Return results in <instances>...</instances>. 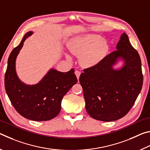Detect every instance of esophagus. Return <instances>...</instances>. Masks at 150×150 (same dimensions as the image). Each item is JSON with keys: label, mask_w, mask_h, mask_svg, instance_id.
<instances>
[{"label": "esophagus", "mask_w": 150, "mask_h": 150, "mask_svg": "<svg viewBox=\"0 0 150 150\" xmlns=\"http://www.w3.org/2000/svg\"><path fill=\"white\" fill-rule=\"evenodd\" d=\"M75 73L76 75V77H77V79L79 80V77H80V75H81V72L79 71L76 70L75 71Z\"/></svg>", "instance_id": "esophagus-1"}]
</instances>
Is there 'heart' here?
Listing matches in <instances>:
<instances>
[{
	"instance_id": "b5f03b06",
	"label": "heart",
	"mask_w": 150,
	"mask_h": 150,
	"mask_svg": "<svg viewBox=\"0 0 150 150\" xmlns=\"http://www.w3.org/2000/svg\"><path fill=\"white\" fill-rule=\"evenodd\" d=\"M73 54L81 57V63L85 67L97 65L105 59L109 50L108 42L100 35L85 34L73 40L69 44ZM67 57L69 58V55Z\"/></svg>"
}]
</instances>
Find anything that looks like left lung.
Masks as SVG:
<instances>
[{"instance_id": "obj_1", "label": "left lung", "mask_w": 150, "mask_h": 150, "mask_svg": "<svg viewBox=\"0 0 150 150\" xmlns=\"http://www.w3.org/2000/svg\"><path fill=\"white\" fill-rule=\"evenodd\" d=\"M119 63L121 66L115 68ZM79 82L86 110L94 119L115 121L128 112L141 91L143 75L140 57L126 34L121 35L116 51L84 69Z\"/></svg>"}]
</instances>
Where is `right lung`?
Segmentation results:
<instances>
[{
  "instance_id": "1",
  "label": "right lung",
  "mask_w": 150,
  "mask_h": 150,
  "mask_svg": "<svg viewBox=\"0 0 150 150\" xmlns=\"http://www.w3.org/2000/svg\"><path fill=\"white\" fill-rule=\"evenodd\" d=\"M34 32H28L20 44L12 51L4 77L5 90L12 105L20 115L34 121H46L57 116L63 96L77 82L74 69L61 72L51 68L35 85H27L20 79L16 62L24 42Z\"/></svg>"
}]
</instances>
